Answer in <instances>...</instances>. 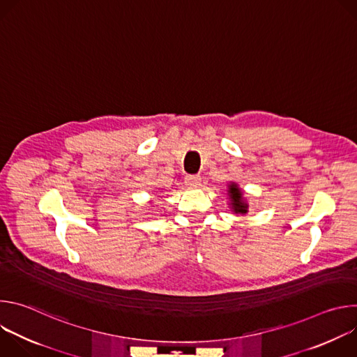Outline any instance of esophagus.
<instances>
[{
  "label": "esophagus",
  "mask_w": 357,
  "mask_h": 357,
  "mask_svg": "<svg viewBox=\"0 0 357 357\" xmlns=\"http://www.w3.org/2000/svg\"><path fill=\"white\" fill-rule=\"evenodd\" d=\"M200 181H202V178L199 175H188L185 178V183L192 188H197L200 185Z\"/></svg>",
  "instance_id": "1"
}]
</instances>
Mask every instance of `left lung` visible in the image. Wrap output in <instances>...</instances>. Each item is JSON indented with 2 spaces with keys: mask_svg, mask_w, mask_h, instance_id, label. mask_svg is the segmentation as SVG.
Segmentation results:
<instances>
[{
  "mask_svg": "<svg viewBox=\"0 0 357 357\" xmlns=\"http://www.w3.org/2000/svg\"><path fill=\"white\" fill-rule=\"evenodd\" d=\"M229 193H230V199H231V209L236 213H245L247 212V205L244 202H241V190L233 183L229 188Z\"/></svg>",
  "mask_w": 357,
  "mask_h": 357,
  "instance_id": "8db88e82",
  "label": "left lung"
}]
</instances>
